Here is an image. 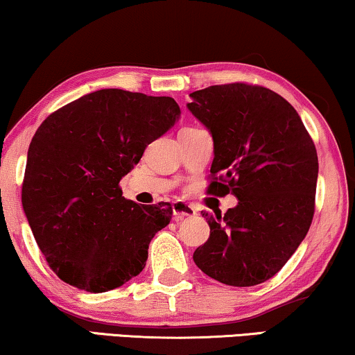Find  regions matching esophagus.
Returning a JSON list of instances; mask_svg holds the SVG:
<instances>
[{
  "mask_svg": "<svg viewBox=\"0 0 355 355\" xmlns=\"http://www.w3.org/2000/svg\"><path fill=\"white\" fill-rule=\"evenodd\" d=\"M173 213H174V220L176 221H182L186 218H192L197 215L196 208L192 205H189L186 202H174L173 205Z\"/></svg>",
  "mask_w": 355,
  "mask_h": 355,
  "instance_id": "obj_1",
  "label": "esophagus"
}]
</instances>
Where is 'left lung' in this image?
Masks as SVG:
<instances>
[{
    "label": "left lung",
    "instance_id": "8db88e82",
    "mask_svg": "<svg viewBox=\"0 0 355 355\" xmlns=\"http://www.w3.org/2000/svg\"><path fill=\"white\" fill-rule=\"evenodd\" d=\"M191 96L187 108L215 145L208 193L237 197L225 215L202 213L210 237L193 261L223 284H260L283 268L312 225L317 148L294 106L265 87L234 82Z\"/></svg>",
    "mask_w": 355,
    "mask_h": 355
}]
</instances>
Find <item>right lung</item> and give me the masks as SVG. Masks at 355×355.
<instances>
[{"label":"right lung","mask_w":355,"mask_h":355,"mask_svg":"<svg viewBox=\"0 0 355 355\" xmlns=\"http://www.w3.org/2000/svg\"><path fill=\"white\" fill-rule=\"evenodd\" d=\"M181 110L171 96L103 89L40 124L27 153L22 207L50 268L87 293L119 288L144 270L169 225V203L125 200L119 181Z\"/></svg>","instance_id":"add662e5"}]
</instances>
